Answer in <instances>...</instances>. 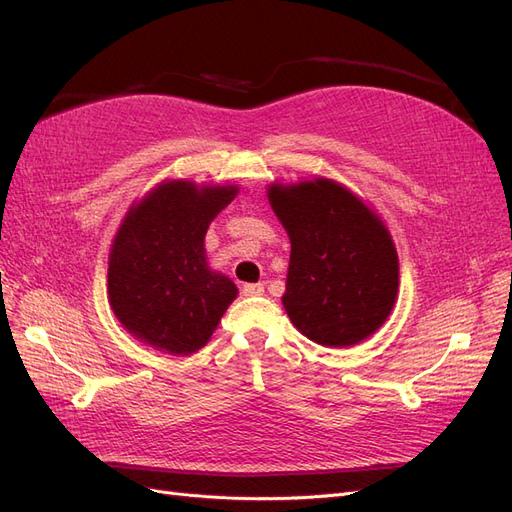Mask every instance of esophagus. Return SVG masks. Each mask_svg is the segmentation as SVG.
<instances>
[{
  "label": "esophagus",
  "mask_w": 512,
  "mask_h": 512,
  "mask_svg": "<svg viewBox=\"0 0 512 512\" xmlns=\"http://www.w3.org/2000/svg\"><path fill=\"white\" fill-rule=\"evenodd\" d=\"M262 292H265V284H243L245 297H258Z\"/></svg>",
  "instance_id": "obj_1"
}]
</instances>
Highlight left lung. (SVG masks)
I'll list each match as a JSON object with an SVG mask.
<instances>
[{"label":"left lung","mask_w":512,"mask_h":512,"mask_svg":"<svg viewBox=\"0 0 512 512\" xmlns=\"http://www.w3.org/2000/svg\"><path fill=\"white\" fill-rule=\"evenodd\" d=\"M267 196L290 237L282 303L294 327L333 348L376 333L399 288L397 250L382 220L342 183L324 177L273 183Z\"/></svg>","instance_id":"1"}]
</instances>
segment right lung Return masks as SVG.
I'll use <instances>...</instances> for the list:
<instances>
[{
  "label": "right lung",
  "instance_id": "right-lung-1",
  "mask_svg": "<svg viewBox=\"0 0 512 512\" xmlns=\"http://www.w3.org/2000/svg\"><path fill=\"white\" fill-rule=\"evenodd\" d=\"M237 185L164 181L123 218L108 258V301L123 329L168 354L203 348L237 286L209 269L205 235Z\"/></svg>",
  "mask_w": 512,
  "mask_h": 512
}]
</instances>
